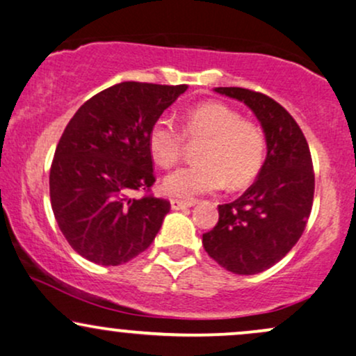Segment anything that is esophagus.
<instances>
[{"instance_id":"1","label":"esophagus","mask_w":356,"mask_h":356,"mask_svg":"<svg viewBox=\"0 0 356 356\" xmlns=\"http://www.w3.org/2000/svg\"><path fill=\"white\" fill-rule=\"evenodd\" d=\"M194 206V202L192 201H181V199H170V207L175 211L179 209H186V207H191Z\"/></svg>"}]
</instances>
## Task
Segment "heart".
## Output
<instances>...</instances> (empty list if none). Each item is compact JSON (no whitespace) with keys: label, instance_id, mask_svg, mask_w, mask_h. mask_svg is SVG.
Masks as SVG:
<instances>
[{"label":"heart","instance_id":"heart-1","mask_svg":"<svg viewBox=\"0 0 356 356\" xmlns=\"http://www.w3.org/2000/svg\"><path fill=\"white\" fill-rule=\"evenodd\" d=\"M184 138L201 144L197 164L182 167L164 179L167 194L191 199L227 186L243 189L261 172L266 157V137L256 122L241 117L222 102H202L182 115V134L167 118H157L149 130V150L164 169L177 164Z\"/></svg>","mask_w":356,"mask_h":356}]
</instances>
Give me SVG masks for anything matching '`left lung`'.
I'll use <instances>...</instances> for the list:
<instances>
[{"instance_id": "8db88e82", "label": "left lung", "mask_w": 356, "mask_h": 356, "mask_svg": "<svg viewBox=\"0 0 356 356\" xmlns=\"http://www.w3.org/2000/svg\"><path fill=\"white\" fill-rule=\"evenodd\" d=\"M216 92L254 112L266 136L268 155L256 182L229 204L202 234L204 249L234 275H256L275 266L303 234L314 194L313 161L300 125L271 97L239 87Z\"/></svg>"}]
</instances>
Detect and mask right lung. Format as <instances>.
Returning a JSON list of instances; mask_svg holds the SVG:
<instances>
[{"label":"right lung","instance_id":"add662e5","mask_svg":"<svg viewBox=\"0 0 356 356\" xmlns=\"http://www.w3.org/2000/svg\"><path fill=\"white\" fill-rule=\"evenodd\" d=\"M187 85L122 81L102 90L65 127L50 169L51 209L68 244L118 266L152 244L170 202L154 197L150 127ZM142 191V198L135 192Z\"/></svg>","mask_w":356,"mask_h":356}]
</instances>
